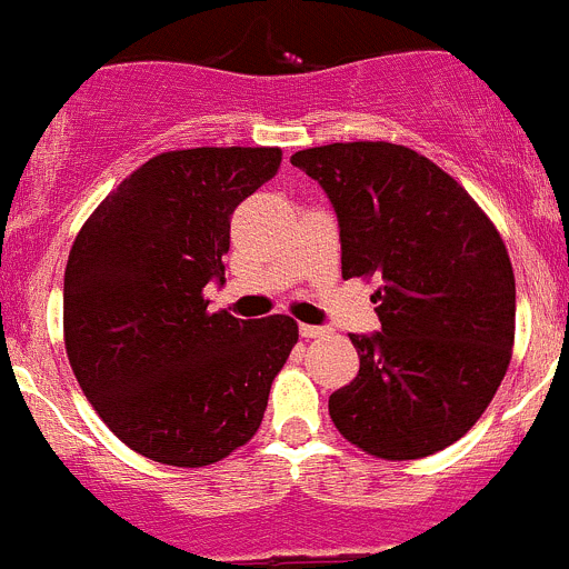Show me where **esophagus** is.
<instances>
[{
    "label": "esophagus",
    "mask_w": 569,
    "mask_h": 569,
    "mask_svg": "<svg viewBox=\"0 0 569 569\" xmlns=\"http://www.w3.org/2000/svg\"><path fill=\"white\" fill-rule=\"evenodd\" d=\"M301 338H321L327 336V327H316V325H299Z\"/></svg>",
    "instance_id": "34e87169"
}]
</instances>
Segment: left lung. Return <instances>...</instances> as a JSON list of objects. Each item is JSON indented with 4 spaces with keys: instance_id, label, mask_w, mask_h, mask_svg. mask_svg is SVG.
Here are the masks:
<instances>
[{
    "instance_id": "8db88e82",
    "label": "left lung",
    "mask_w": 569,
    "mask_h": 569,
    "mask_svg": "<svg viewBox=\"0 0 569 569\" xmlns=\"http://www.w3.org/2000/svg\"><path fill=\"white\" fill-rule=\"evenodd\" d=\"M290 163L336 208L343 279H378L380 332L349 336L361 369L330 395L332 423L380 460L442 451L508 372L516 281L502 237L455 177L406 146L330 143Z\"/></svg>"
}]
</instances>
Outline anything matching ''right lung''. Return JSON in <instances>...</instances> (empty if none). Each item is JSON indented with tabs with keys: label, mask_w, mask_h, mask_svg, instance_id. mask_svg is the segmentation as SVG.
Returning <instances> with one entry per match:
<instances>
[{
	"label": "right lung",
	"mask_w": 569,
	"mask_h": 569,
	"mask_svg": "<svg viewBox=\"0 0 569 569\" xmlns=\"http://www.w3.org/2000/svg\"><path fill=\"white\" fill-rule=\"evenodd\" d=\"M281 149L202 146L134 169L92 211L64 270V347L112 435L163 466L220 462L257 435L299 341L290 316L208 310L226 281L231 213Z\"/></svg>",
	"instance_id": "right-lung-1"
}]
</instances>
